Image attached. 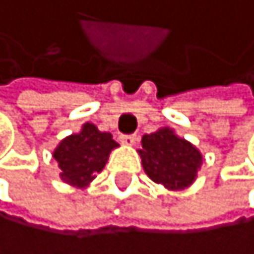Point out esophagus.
Listing matches in <instances>:
<instances>
[{
    "mask_svg": "<svg viewBox=\"0 0 254 254\" xmlns=\"http://www.w3.org/2000/svg\"><path fill=\"white\" fill-rule=\"evenodd\" d=\"M121 142L124 145H127V147H132V145H135V142H137V135H122Z\"/></svg>",
    "mask_w": 254,
    "mask_h": 254,
    "instance_id": "esophagus-1",
    "label": "esophagus"
}]
</instances>
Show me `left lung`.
Instances as JSON below:
<instances>
[{"label":"left lung","instance_id":"1","mask_svg":"<svg viewBox=\"0 0 254 254\" xmlns=\"http://www.w3.org/2000/svg\"><path fill=\"white\" fill-rule=\"evenodd\" d=\"M138 155L151 181L170 191L191 186L202 165L200 151L191 142L178 137L170 127L143 135Z\"/></svg>","mask_w":254,"mask_h":254}]
</instances>
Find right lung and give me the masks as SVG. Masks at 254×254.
<instances>
[{
    "label": "right lung",
    "instance_id": "obj_1",
    "mask_svg": "<svg viewBox=\"0 0 254 254\" xmlns=\"http://www.w3.org/2000/svg\"><path fill=\"white\" fill-rule=\"evenodd\" d=\"M119 147L109 132H101L94 124L86 122L81 132L68 135L54 150V158L60 168L63 183L76 188H86L101 173L109 153Z\"/></svg>",
    "mask_w": 254,
    "mask_h": 254
}]
</instances>
